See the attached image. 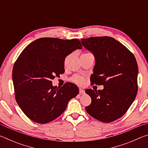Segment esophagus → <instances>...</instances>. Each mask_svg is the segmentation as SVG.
Listing matches in <instances>:
<instances>
[{"instance_id": "34e87169", "label": "esophagus", "mask_w": 148, "mask_h": 148, "mask_svg": "<svg viewBox=\"0 0 148 148\" xmlns=\"http://www.w3.org/2000/svg\"><path fill=\"white\" fill-rule=\"evenodd\" d=\"M79 93L80 94H84L85 93V91H84L83 89H82V88H79Z\"/></svg>"}]
</instances>
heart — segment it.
I'll return each mask as SVG.
<instances>
[{"label": "heart", "instance_id": "1", "mask_svg": "<svg viewBox=\"0 0 148 148\" xmlns=\"http://www.w3.org/2000/svg\"><path fill=\"white\" fill-rule=\"evenodd\" d=\"M72 81L78 85H82L84 84V79L82 77L79 76H76L72 78Z\"/></svg>", "mask_w": 148, "mask_h": 148}]
</instances>
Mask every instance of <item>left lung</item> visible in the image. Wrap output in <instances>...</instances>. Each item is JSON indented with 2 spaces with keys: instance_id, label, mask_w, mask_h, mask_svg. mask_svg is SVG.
I'll list each match as a JSON object with an SVG mask.
<instances>
[{
  "instance_id": "1",
  "label": "left lung",
  "mask_w": 148,
  "mask_h": 148,
  "mask_svg": "<svg viewBox=\"0 0 148 148\" xmlns=\"http://www.w3.org/2000/svg\"><path fill=\"white\" fill-rule=\"evenodd\" d=\"M81 42L95 57L91 83L104 86L102 90H86L91 98L86 110L100 121H114L123 116L136 98V60L124 45L112 37L82 38Z\"/></svg>"
}]
</instances>
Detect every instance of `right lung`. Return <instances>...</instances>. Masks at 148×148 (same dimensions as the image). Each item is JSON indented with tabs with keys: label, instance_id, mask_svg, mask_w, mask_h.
Instances as JSON below:
<instances>
[{
	"label": "right lung",
	"instance_id": "right-lung-1",
	"mask_svg": "<svg viewBox=\"0 0 148 148\" xmlns=\"http://www.w3.org/2000/svg\"><path fill=\"white\" fill-rule=\"evenodd\" d=\"M82 48L77 39L41 38L19 55L12 71L16 100L32 121L42 124L53 121L78 94L76 85L67 82L59 88L52 85L51 79L64 72L65 57Z\"/></svg>",
	"mask_w": 148,
	"mask_h": 148
}]
</instances>
